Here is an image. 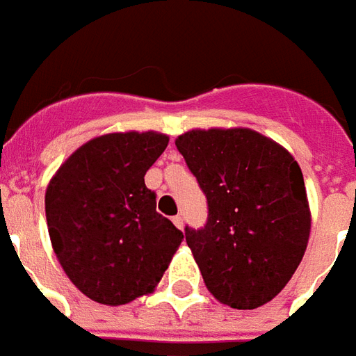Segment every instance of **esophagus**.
<instances>
[{"instance_id":"esophagus-1","label":"esophagus","mask_w":356,"mask_h":356,"mask_svg":"<svg viewBox=\"0 0 356 356\" xmlns=\"http://www.w3.org/2000/svg\"><path fill=\"white\" fill-rule=\"evenodd\" d=\"M172 222L178 230H184V216H180V214H178V216H174Z\"/></svg>"}]
</instances>
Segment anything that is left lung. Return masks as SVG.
I'll use <instances>...</instances> for the list:
<instances>
[{
    "instance_id": "obj_1",
    "label": "left lung",
    "mask_w": 356,
    "mask_h": 356,
    "mask_svg": "<svg viewBox=\"0 0 356 356\" xmlns=\"http://www.w3.org/2000/svg\"><path fill=\"white\" fill-rule=\"evenodd\" d=\"M176 147L209 203L205 228H186L207 289L241 311L272 301L311 236L301 166L251 128H195L180 134Z\"/></svg>"
}]
</instances>
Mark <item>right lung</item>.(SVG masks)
<instances>
[{
  "instance_id": "obj_1",
  "label": "right lung",
  "mask_w": 356,
  "mask_h": 356,
  "mask_svg": "<svg viewBox=\"0 0 356 356\" xmlns=\"http://www.w3.org/2000/svg\"><path fill=\"white\" fill-rule=\"evenodd\" d=\"M166 145L168 136L155 130L103 134L80 145L47 184L53 251L92 301L118 307L153 293L182 243L143 180Z\"/></svg>"
}]
</instances>
